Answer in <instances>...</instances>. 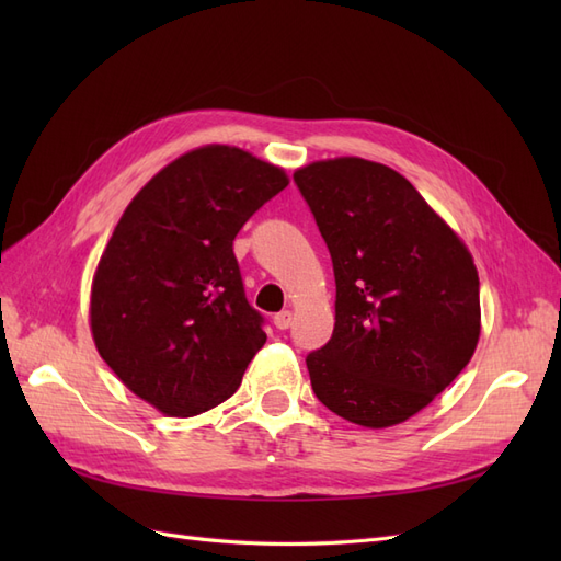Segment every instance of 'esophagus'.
Returning <instances> with one entry per match:
<instances>
[{"mask_svg": "<svg viewBox=\"0 0 561 561\" xmlns=\"http://www.w3.org/2000/svg\"><path fill=\"white\" fill-rule=\"evenodd\" d=\"M274 325L276 330H287L293 325V313L290 311H280L274 316Z\"/></svg>", "mask_w": 561, "mask_h": 561, "instance_id": "esophagus-1", "label": "esophagus"}]
</instances>
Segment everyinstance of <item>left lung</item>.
<instances>
[{
	"instance_id": "1",
	"label": "left lung",
	"mask_w": 561,
	"mask_h": 561,
	"mask_svg": "<svg viewBox=\"0 0 561 561\" xmlns=\"http://www.w3.org/2000/svg\"><path fill=\"white\" fill-rule=\"evenodd\" d=\"M295 182L332 254L330 342L309 353L318 400L351 423H402L461 375L480 342L472 254L414 184L360 157L313 161Z\"/></svg>"
}]
</instances>
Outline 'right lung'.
<instances>
[{"instance_id": "1", "label": "right lung", "mask_w": 561, "mask_h": 561, "mask_svg": "<svg viewBox=\"0 0 561 561\" xmlns=\"http://www.w3.org/2000/svg\"><path fill=\"white\" fill-rule=\"evenodd\" d=\"M290 184L280 165L231 145L196 147L133 196L91 285L95 348L165 416L231 398L266 334L243 293L233 239Z\"/></svg>"}]
</instances>
